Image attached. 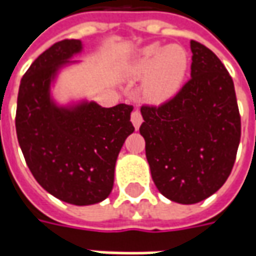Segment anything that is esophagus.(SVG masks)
<instances>
[{
	"mask_svg": "<svg viewBox=\"0 0 256 256\" xmlns=\"http://www.w3.org/2000/svg\"><path fill=\"white\" fill-rule=\"evenodd\" d=\"M131 122L134 124V126L138 130L140 125L142 124V115L140 112V110H134L132 114H131Z\"/></svg>",
	"mask_w": 256,
	"mask_h": 256,
	"instance_id": "34e87169",
	"label": "esophagus"
}]
</instances>
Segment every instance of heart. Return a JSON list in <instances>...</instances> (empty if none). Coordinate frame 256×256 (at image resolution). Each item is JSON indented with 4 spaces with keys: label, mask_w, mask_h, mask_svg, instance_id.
I'll use <instances>...</instances> for the list:
<instances>
[{
    "label": "heart",
    "mask_w": 256,
    "mask_h": 256,
    "mask_svg": "<svg viewBox=\"0 0 256 256\" xmlns=\"http://www.w3.org/2000/svg\"><path fill=\"white\" fill-rule=\"evenodd\" d=\"M188 70V55L181 46L162 48L151 44L141 48L124 66L128 80L146 78L144 96L150 102L161 104L171 100L181 90Z\"/></svg>",
    "instance_id": "b5f03b06"
}]
</instances>
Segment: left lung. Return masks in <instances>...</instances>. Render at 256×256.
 Instances as JSON below:
<instances>
[{"label": "left lung", "instance_id": "left-lung-1", "mask_svg": "<svg viewBox=\"0 0 256 256\" xmlns=\"http://www.w3.org/2000/svg\"><path fill=\"white\" fill-rule=\"evenodd\" d=\"M191 80L161 105H142L140 132L154 184L168 200L196 204L228 180L241 140L231 75L210 48L191 41Z\"/></svg>", "mask_w": 256, "mask_h": 256}]
</instances>
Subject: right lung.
I'll return each mask as SVG.
<instances>
[{"instance_id":"add662e5","label":"right lung","mask_w":256,"mask_h":256,"mask_svg":"<svg viewBox=\"0 0 256 256\" xmlns=\"http://www.w3.org/2000/svg\"><path fill=\"white\" fill-rule=\"evenodd\" d=\"M81 50L80 40H62L31 64L20 84L15 128L25 162L45 191L72 205H92L112 191L118 154L135 130L134 106L55 105L51 81Z\"/></svg>"}]
</instances>
